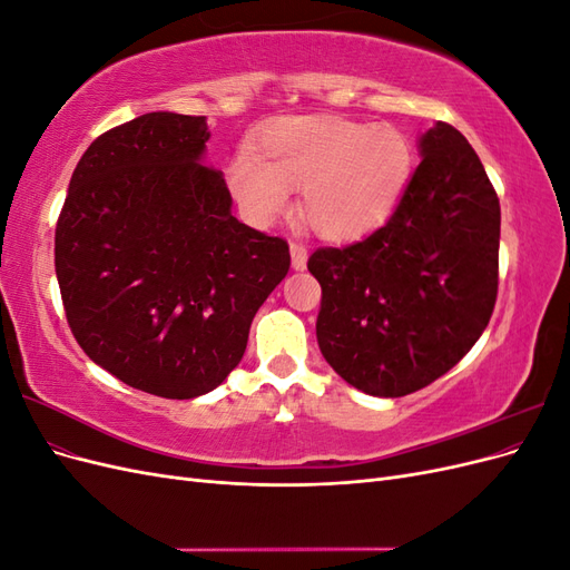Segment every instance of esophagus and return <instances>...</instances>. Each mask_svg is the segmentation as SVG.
Masks as SVG:
<instances>
[{"mask_svg": "<svg viewBox=\"0 0 570 570\" xmlns=\"http://www.w3.org/2000/svg\"><path fill=\"white\" fill-rule=\"evenodd\" d=\"M289 256H292V268L295 271H304L306 268V258H308V252L302 243H292L289 245Z\"/></svg>", "mask_w": 570, "mask_h": 570, "instance_id": "34e87169", "label": "esophagus"}]
</instances>
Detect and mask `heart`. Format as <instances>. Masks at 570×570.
Here are the masks:
<instances>
[{"instance_id":"heart-1","label":"heart","mask_w":570,"mask_h":570,"mask_svg":"<svg viewBox=\"0 0 570 570\" xmlns=\"http://www.w3.org/2000/svg\"><path fill=\"white\" fill-rule=\"evenodd\" d=\"M411 174L406 137L394 128H366L337 116L273 120L254 151H239L228 170L235 199L268 226L289 209L302 187L299 214L314 233L342 239L364 233L400 197Z\"/></svg>"}]
</instances>
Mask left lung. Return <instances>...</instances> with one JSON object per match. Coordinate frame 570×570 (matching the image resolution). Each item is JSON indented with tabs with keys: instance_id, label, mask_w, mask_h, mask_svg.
<instances>
[{
	"instance_id": "8db88e82",
	"label": "left lung",
	"mask_w": 570,
	"mask_h": 570,
	"mask_svg": "<svg viewBox=\"0 0 570 570\" xmlns=\"http://www.w3.org/2000/svg\"><path fill=\"white\" fill-rule=\"evenodd\" d=\"M421 164L381 228L318 247V347L373 396L416 392L469 354L499 285V197L469 140L450 124L421 137Z\"/></svg>"
}]
</instances>
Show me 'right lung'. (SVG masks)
I'll return each mask as SVG.
<instances>
[{"instance_id":"obj_1","label":"right lung","mask_w":570,"mask_h":570,"mask_svg":"<svg viewBox=\"0 0 570 570\" xmlns=\"http://www.w3.org/2000/svg\"><path fill=\"white\" fill-rule=\"evenodd\" d=\"M206 116L154 111L99 135L55 233L68 327L97 366L164 400L212 392L239 364L258 306L289 271L283 237L230 214L199 164Z\"/></svg>"}]
</instances>
